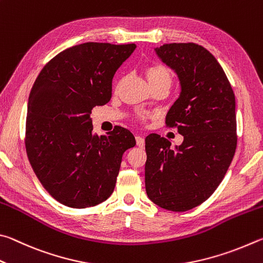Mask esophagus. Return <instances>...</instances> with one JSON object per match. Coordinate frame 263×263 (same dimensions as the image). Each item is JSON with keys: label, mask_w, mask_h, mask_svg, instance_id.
Returning a JSON list of instances; mask_svg holds the SVG:
<instances>
[{"label": "esophagus", "mask_w": 263, "mask_h": 263, "mask_svg": "<svg viewBox=\"0 0 263 263\" xmlns=\"http://www.w3.org/2000/svg\"><path fill=\"white\" fill-rule=\"evenodd\" d=\"M136 144H137V146H139V148H144L145 141H144L143 137L136 136Z\"/></svg>", "instance_id": "obj_1"}]
</instances>
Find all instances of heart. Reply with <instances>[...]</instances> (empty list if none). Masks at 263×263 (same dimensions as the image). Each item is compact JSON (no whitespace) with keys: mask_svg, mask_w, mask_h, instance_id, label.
I'll list each match as a JSON object with an SVG mask.
<instances>
[{"mask_svg":"<svg viewBox=\"0 0 263 263\" xmlns=\"http://www.w3.org/2000/svg\"><path fill=\"white\" fill-rule=\"evenodd\" d=\"M145 77L148 80L150 85L157 84V83H168L171 84V72H170L168 69L162 66V64H153V66H149L145 69ZM153 117L148 112H139L137 113V119L140 121H145L146 119Z\"/></svg>","mask_w":263,"mask_h":263,"instance_id":"obj_1","label":"heart"}]
</instances>
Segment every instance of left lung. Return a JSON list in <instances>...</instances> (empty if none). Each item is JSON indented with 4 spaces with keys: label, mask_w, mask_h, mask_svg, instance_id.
<instances>
[{
    "label": "left lung",
    "mask_w": 263,
    "mask_h": 263,
    "mask_svg": "<svg viewBox=\"0 0 263 263\" xmlns=\"http://www.w3.org/2000/svg\"><path fill=\"white\" fill-rule=\"evenodd\" d=\"M156 53L177 72L181 92L166 115L181 145L157 134L145 139V191L155 204L187 211L222 182L237 148L236 99L217 60L194 43L165 44Z\"/></svg>",
    "instance_id": "left-lung-1"
}]
</instances>
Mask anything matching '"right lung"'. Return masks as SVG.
Returning <instances> with one entry per match:
<instances>
[{"mask_svg":"<svg viewBox=\"0 0 263 263\" xmlns=\"http://www.w3.org/2000/svg\"><path fill=\"white\" fill-rule=\"evenodd\" d=\"M135 44L85 43L64 49L41 69L27 104L25 148L41 185L70 208L101 203L114 191L122 155L134 135L117 126L92 135L91 110L108 103L112 80Z\"/></svg>","mask_w":263,"mask_h":263,"instance_id":"obj_1","label":"right lung"}]
</instances>
